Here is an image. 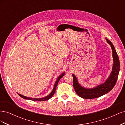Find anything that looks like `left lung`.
<instances>
[{
    "label": "left lung",
    "mask_w": 125,
    "mask_h": 125,
    "mask_svg": "<svg viewBox=\"0 0 125 125\" xmlns=\"http://www.w3.org/2000/svg\"><path fill=\"white\" fill-rule=\"evenodd\" d=\"M107 43L111 45L113 51V57L114 60V65L110 76L103 84L96 86L93 89H85L83 88L78 83L77 78L74 74L73 76V85L75 92L78 95L85 99H91L99 97L102 95L108 93L112 90L116 84L118 79L120 70V63L118 58L114 45L111 42L106 39Z\"/></svg>",
    "instance_id": "left-lung-1"
}]
</instances>
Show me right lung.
Instances as JSON below:
<instances>
[{
	"instance_id": "1",
	"label": "right lung",
	"mask_w": 125,
	"mask_h": 125,
	"mask_svg": "<svg viewBox=\"0 0 125 125\" xmlns=\"http://www.w3.org/2000/svg\"><path fill=\"white\" fill-rule=\"evenodd\" d=\"M65 74V73H62V74L61 75H60V76L58 77V78L57 79V81H56L55 82V85H54V89H53V90L52 91V92L49 94V95L46 97H43V98H40V99H34V98H31V97H26V96H23L21 95V94H18V95H19L20 97H21L22 98H23V99H28V100H32V101H46V100H48L50 99H51V98L52 96V95H54L55 92V91H56V87H57V85L58 84V83L59 81V80L60 79V78H62L63 75Z\"/></svg>"
}]
</instances>
